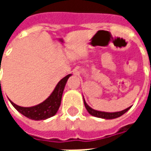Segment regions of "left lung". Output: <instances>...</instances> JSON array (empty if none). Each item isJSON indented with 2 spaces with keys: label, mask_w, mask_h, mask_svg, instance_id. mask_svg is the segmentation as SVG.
I'll list each match as a JSON object with an SVG mask.
<instances>
[{
  "label": "left lung",
  "mask_w": 151,
  "mask_h": 151,
  "mask_svg": "<svg viewBox=\"0 0 151 151\" xmlns=\"http://www.w3.org/2000/svg\"><path fill=\"white\" fill-rule=\"evenodd\" d=\"M83 101H84V105H85L86 110H87V111H88L89 113L91 114V116L95 117H99V118H103V119H107V120L115 119V118H117V117L121 116L123 114L125 113V112L130 108L129 107V108H126V109H124L123 111H116V112H105V111H97V110H95V109H93V108H91V107L86 103L84 98H83Z\"/></svg>",
  "instance_id": "left-lung-1"
}]
</instances>
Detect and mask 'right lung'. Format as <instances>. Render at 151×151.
Returning <instances> with one entry per match:
<instances>
[{
    "mask_svg": "<svg viewBox=\"0 0 151 151\" xmlns=\"http://www.w3.org/2000/svg\"><path fill=\"white\" fill-rule=\"evenodd\" d=\"M71 74H68L65 78H63L60 81L54 89L52 93L49 95V97L45 99L43 103L33 107L24 108L15 104L11 100H9L11 104L14 108L21 114L29 119L35 120H46L47 118L53 116L58 111L61 102L62 94L65 84Z\"/></svg>",
    "mask_w": 151,
    "mask_h": 151,
    "instance_id": "obj_1",
    "label": "right lung"
}]
</instances>
